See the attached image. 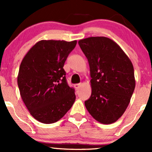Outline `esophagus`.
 I'll return each mask as SVG.
<instances>
[{
	"mask_svg": "<svg viewBox=\"0 0 152 152\" xmlns=\"http://www.w3.org/2000/svg\"><path fill=\"white\" fill-rule=\"evenodd\" d=\"M80 86H81V84H75V85H74V87L76 89H78L80 87Z\"/></svg>",
	"mask_w": 152,
	"mask_h": 152,
	"instance_id": "34e87169",
	"label": "esophagus"
}]
</instances>
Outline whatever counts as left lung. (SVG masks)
Returning <instances> with one entry per match:
<instances>
[{"label":"left lung","mask_w":152,"mask_h":152,"mask_svg":"<svg viewBox=\"0 0 152 152\" xmlns=\"http://www.w3.org/2000/svg\"><path fill=\"white\" fill-rule=\"evenodd\" d=\"M78 44L89 62L91 78V94L85 101L86 108L99 123H115L128 108L135 87L132 62L107 37H89Z\"/></svg>","instance_id":"1"}]
</instances>
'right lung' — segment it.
Listing matches in <instances>:
<instances>
[{
	"mask_svg": "<svg viewBox=\"0 0 152 152\" xmlns=\"http://www.w3.org/2000/svg\"><path fill=\"white\" fill-rule=\"evenodd\" d=\"M76 44V40L39 41L22 59L18 76L20 96L31 115L41 123L59 121L75 101L63 66Z\"/></svg>",
	"mask_w": 152,
	"mask_h": 152,
	"instance_id": "right-lung-1",
	"label": "right lung"
}]
</instances>
